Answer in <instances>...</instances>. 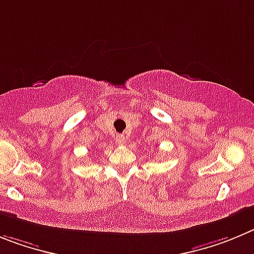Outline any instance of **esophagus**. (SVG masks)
Returning <instances> with one entry per match:
<instances>
[{"mask_svg": "<svg viewBox=\"0 0 254 254\" xmlns=\"http://www.w3.org/2000/svg\"><path fill=\"white\" fill-rule=\"evenodd\" d=\"M115 140H116V143L119 144V145H124L125 141H127V138H125L123 134H119V135H116Z\"/></svg>", "mask_w": 254, "mask_h": 254, "instance_id": "34e87169", "label": "esophagus"}]
</instances>
